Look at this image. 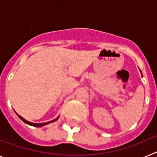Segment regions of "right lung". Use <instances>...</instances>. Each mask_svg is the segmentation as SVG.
<instances>
[{
  "mask_svg": "<svg viewBox=\"0 0 157 157\" xmlns=\"http://www.w3.org/2000/svg\"><path fill=\"white\" fill-rule=\"evenodd\" d=\"M17 116H19V119H20V120H23V121L25 123H27V124H28V125L33 126V127H42V126H45V125H46V124H48V123H52V122L56 121V120H58V118H56V120H52V121H51V122H47V123H30V122H28V121H27V120H24V119H23V118L22 117V116H19V115H18V114H17Z\"/></svg>",
  "mask_w": 157,
  "mask_h": 157,
  "instance_id": "obj_1",
  "label": "right lung"
}]
</instances>
